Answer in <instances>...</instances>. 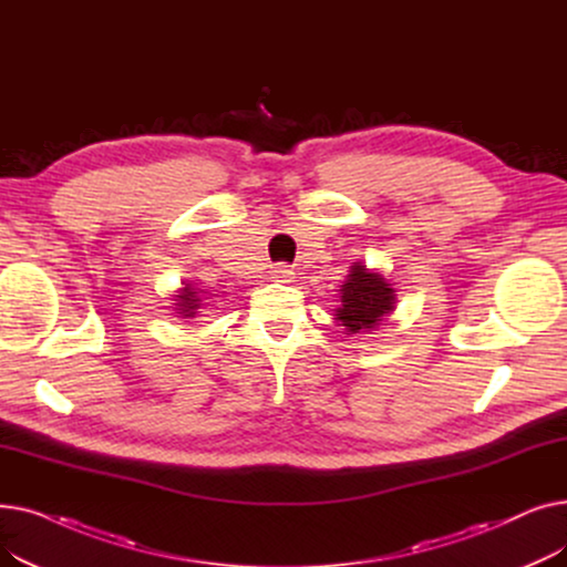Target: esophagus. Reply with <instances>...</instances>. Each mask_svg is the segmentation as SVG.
<instances>
[{"mask_svg": "<svg viewBox=\"0 0 567 567\" xmlns=\"http://www.w3.org/2000/svg\"><path fill=\"white\" fill-rule=\"evenodd\" d=\"M291 276H293V274L289 271L287 266H276V268H274V278H276L278 282H289Z\"/></svg>", "mask_w": 567, "mask_h": 567, "instance_id": "34e87169", "label": "esophagus"}]
</instances>
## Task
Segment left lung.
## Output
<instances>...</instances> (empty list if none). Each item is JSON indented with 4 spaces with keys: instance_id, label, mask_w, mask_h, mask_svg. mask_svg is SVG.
<instances>
[{
    "instance_id": "obj_1",
    "label": "left lung",
    "mask_w": 567,
    "mask_h": 567,
    "mask_svg": "<svg viewBox=\"0 0 567 567\" xmlns=\"http://www.w3.org/2000/svg\"><path fill=\"white\" fill-rule=\"evenodd\" d=\"M395 310V289L381 274L370 271L361 261L351 266V271L340 289V306L336 310L338 326L344 333H368Z\"/></svg>"
}]
</instances>
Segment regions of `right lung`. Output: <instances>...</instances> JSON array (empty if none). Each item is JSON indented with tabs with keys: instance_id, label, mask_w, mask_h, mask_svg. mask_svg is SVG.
<instances>
[{
	"instance_id": "right-lung-1",
	"label": "right lung",
	"mask_w": 567,
	"mask_h": 567,
	"mask_svg": "<svg viewBox=\"0 0 567 567\" xmlns=\"http://www.w3.org/2000/svg\"><path fill=\"white\" fill-rule=\"evenodd\" d=\"M174 301H176L174 310L182 319H195L197 310L202 308V296L199 291L193 289V285H186L182 291H178Z\"/></svg>"
}]
</instances>
